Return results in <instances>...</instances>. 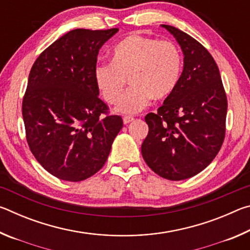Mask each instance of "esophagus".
Masks as SVG:
<instances>
[{"label":"esophagus","mask_w":250,"mask_h":250,"mask_svg":"<svg viewBox=\"0 0 250 250\" xmlns=\"http://www.w3.org/2000/svg\"><path fill=\"white\" fill-rule=\"evenodd\" d=\"M133 120H134V118L131 117V116H125V117H124V124H125V125H128V124H130L131 121H133Z\"/></svg>","instance_id":"esophagus-1"}]
</instances>
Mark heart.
Returning a JSON list of instances; mask_svg holds the SVG:
<instances>
[{"label":"heart","mask_w":250,"mask_h":250,"mask_svg":"<svg viewBox=\"0 0 250 250\" xmlns=\"http://www.w3.org/2000/svg\"><path fill=\"white\" fill-rule=\"evenodd\" d=\"M182 68L183 57L175 43L131 34L113 48L112 62L96 66L95 80L104 99L115 104L130 78L133 87L117 111L131 115L146 108L152 98L171 96L180 83Z\"/></svg>","instance_id":"obj_1"}]
</instances>
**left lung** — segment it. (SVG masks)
Masks as SVG:
<instances>
[{"label": "left lung", "instance_id": "8db88e82", "mask_svg": "<svg viewBox=\"0 0 250 250\" xmlns=\"http://www.w3.org/2000/svg\"><path fill=\"white\" fill-rule=\"evenodd\" d=\"M184 54L180 83L158 112L146 116L141 146L146 163L171 181L196 175L215 159L225 138L227 98L217 64L204 46L181 29L161 25Z\"/></svg>", "mask_w": 250, "mask_h": 250}]
</instances>
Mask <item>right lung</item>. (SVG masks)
Wrapping results in <instances>:
<instances>
[{
  "instance_id": "1",
  "label": "right lung",
  "mask_w": 250,
  "mask_h": 250,
  "mask_svg": "<svg viewBox=\"0 0 250 250\" xmlns=\"http://www.w3.org/2000/svg\"><path fill=\"white\" fill-rule=\"evenodd\" d=\"M118 31L73 29L32 66L22 104L26 140L41 166L61 180L98 172L124 125L109 115L95 80L99 49Z\"/></svg>"
}]
</instances>
